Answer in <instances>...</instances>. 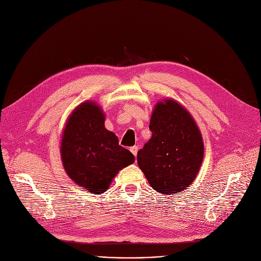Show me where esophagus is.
I'll list each match as a JSON object with an SVG mask.
<instances>
[{
    "label": "esophagus",
    "instance_id": "1",
    "mask_svg": "<svg viewBox=\"0 0 261 261\" xmlns=\"http://www.w3.org/2000/svg\"><path fill=\"white\" fill-rule=\"evenodd\" d=\"M130 151L133 153L134 156L138 155V151H139V147L138 146H133L130 148Z\"/></svg>",
    "mask_w": 261,
    "mask_h": 261
}]
</instances>
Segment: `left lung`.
Returning <instances> with one entry per match:
<instances>
[{
  "instance_id": "8db88e82",
  "label": "left lung",
  "mask_w": 261,
  "mask_h": 261,
  "mask_svg": "<svg viewBox=\"0 0 261 261\" xmlns=\"http://www.w3.org/2000/svg\"><path fill=\"white\" fill-rule=\"evenodd\" d=\"M149 129L152 136L138 152L139 167L158 193H180L196 180L203 162L197 122L186 108L165 98L155 103Z\"/></svg>"
}]
</instances>
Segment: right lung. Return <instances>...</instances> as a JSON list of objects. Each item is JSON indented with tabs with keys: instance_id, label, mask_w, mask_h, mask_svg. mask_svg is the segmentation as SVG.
<instances>
[{
	"instance_id": "add662e5",
	"label": "right lung",
	"mask_w": 261,
	"mask_h": 261,
	"mask_svg": "<svg viewBox=\"0 0 261 261\" xmlns=\"http://www.w3.org/2000/svg\"><path fill=\"white\" fill-rule=\"evenodd\" d=\"M105 120L99 105L81 102L68 116L60 143L65 172L75 184L95 195L103 194L118 171L134 163L133 154L106 129Z\"/></svg>"
}]
</instances>
